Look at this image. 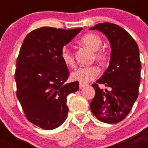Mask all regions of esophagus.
I'll list each match as a JSON object with an SVG mask.
<instances>
[{"mask_svg":"<svg viewBox=\"0 0 148 148\" xmlns=\"http://www.w3.org/2000/svg\"><path fill=\"white\" fill-rule=\"evenodd\" d=\"M85 86H87V84H84V83H79V88L82 89L83 88V87H84Z\"/></svg>","mask_w":148,"mask_h":148,"instance_id":"obj_1","label":"esophagus"}]
</instances>
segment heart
I'll return each mask as SVG.
<instances>
[{"instance_id": "1", "label": "heart", "mask_w": 148, "mask_h": 148, "mask_svg": "<svg viewBox=\"0 0 148 148\" xmlns=\"http://www.w3.org/2000/svg\"><path fill=\"white\" fill-rule=\"evenodd\" d=\"M81 44L94 51V58L97 61L104 62L108 58V53L104 49H99L102 44V40L97 34L87 33L80 38ZM61 57L63 62L66 66L73 67L75 66L74 56L70 49L63 48L61 53ZM100 70L96 66H88L79 67L71 73V78L78 81L80 83H87L94 80L99 75Z\"/></svg>"}]
</instances>
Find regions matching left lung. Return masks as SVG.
Segmentation results:
<instances>
[{
  "label": "left lung",
  "mask_w": 148,
  "mask_h": 148,
  "mask_svg": "<svg viewBox=\"0 0 148 148\" xmlns=\"http://www.w3.org/2000/svg\"><path fill=\"white\" fill-rule=\"evenodd\" d=\"M90 29L103 32L112 48L109 66L92 84L95 95L90 102V110L99 121L118 123L129 114L138 95L141 61L138 45L125 29L115 23H98ZM99 84H104L111 90L104 91Z\"/></svg>",
  "instance_id": "8db88e82"
}]
</instances>
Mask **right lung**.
Listing matches in <instances>:
<instances>
[{"label": "right lung", "mask_w": 148, "mask_h": 148, "mask_svg": "<svg viewBox=\"0 0 148 148\" xmlns=\"http://www.w3.org/2000/svg\"><path fill=\"white\" fill-rule=\"evenodd\" d=\"M82 29L40 27L23 40L15 73L16 95L27 119L39 127L53 130L66 120V97L79 85L66 84L69 71L61 53Z\"/></svg>", "instance_id": "obj_1"}]
</instances>
